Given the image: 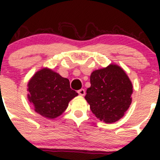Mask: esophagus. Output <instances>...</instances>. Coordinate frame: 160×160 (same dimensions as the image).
I'll return each mask as SVG.
<instances>
[{
  "label": "esophagus",
  "instance_id": "34e87169",
  "mask_svg": "<svg viewBox=\"0 0 160 160\" xmlns=\"http://www.w3.org/2000/svg\"><path fill=\"white\" fill-rule=\"evenodd\" d=\"M78 93L80 96H84L85 95V90L84 89H80L78 90Z\"/></svg>",
  "mask_w": 160,
  "mask_h": 160
}]
</instances>
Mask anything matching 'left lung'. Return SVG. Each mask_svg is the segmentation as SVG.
I'll list each match as a JSON object with an SVG mask.
<instances>
[{
	"mask_svg": "<svg viewBox=\"0 0 160 160\" xmlns=\"http://www.w3.org/2000/svg\"><path fill=\"white\" fill-rule=\"evenodd\" d=\"M90 84L85 99L100 121L111 124L125 115L132 103L133 90L129 77L122 67L111 63L93 71Z\"/></svg>",
	"mask_w": 160,
	"mask_h": 160,
	"instance_id": "left-lung-1",
	"label": "left lung"
}]
</instances>
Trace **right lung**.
Here are the masks:
<instances>
[{
	"label": "right lung",
	"mask_w": 160,
	"mask_h": 160,
	"mask_svg": "<svg viewBox=\"0 0 160 160\" xmlns=\"http://www.w3.org/2000/svg\"><path fill=\"white\" fill-rule=\"evenodd\" d=\"M27 86L28 99L34 110L48 119L61 115L69 102L78 95L70 88L68 79L46 67L37 71Z\"/></svg>",
	"instance_id": "right-lung-1"
}]
</instances>
